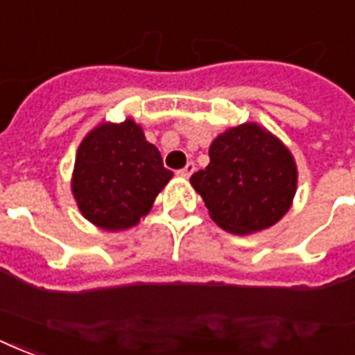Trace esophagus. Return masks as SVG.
Segmentation results:
<instances>
[{"label":"esophagus","mask_w":355,"mask_h":355,"mask_svg":"<svg viewBox=\"0 0 355 355\" xmlns=\"http://www.w3.org/2000/svg\"><path fill=\"white\" fill-rule=\"evenodd\" d=\"M194 170H196V166H194V162H187V166L181 168L180 172H178V175H180V178H183V180H189V178L193 175Z\"/></svg>","instance_id":"obj_1"}]
</instances>
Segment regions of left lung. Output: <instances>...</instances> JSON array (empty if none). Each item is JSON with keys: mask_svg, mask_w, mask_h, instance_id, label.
Masks as SVG:
<instances>
[{"mask_svg": "<svg viewBox=\"0 0 355 355\" xmlns=\"http://www.w3.org/2000/svg\"><path fill=\"white\" fill-rule=\"evenodd\" d=\"M191 185L223 230L247 236L288 211L297 166L279 138L258 123H243L213 140L209 164L191 175Z\"/></svg>", "mask_w": 355, "mask_h": 355, "instance_id": "obj_1", "label": "left lung"}]
</instances>
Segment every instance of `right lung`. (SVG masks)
<instances>
[{
    "instance_id": "right-lung-1",
    "label": "right lung",
    "mask_w": 355,
    "mask_h": 355,
    "mask_svg": "<svg viewBox=\"0 0 355 355\" xmlns=\"http://www.w3.org/2000/svg\"><path fill=\"white\" fill-rule=\"evenodd\" d=\"M159 149L132 119L101 123L76 151L71 187L80 213L98 228L127 230L146 217L172 180Z\"/></svg>"
}]
</instances>
